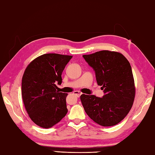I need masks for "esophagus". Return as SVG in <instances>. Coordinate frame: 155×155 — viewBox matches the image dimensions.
Listing matches in <instances>:
<instances>
[{"mask_svg": "<svg viewBox=\"0 0 155 155\" xmlns=\"http://www.w3.org/2000/svg\"><path fill=\"white\" fill-rule=\"evenodd\" d=\"M73 94H74L75 96H77L78 97H80V96L81 95V94H82V93H81L80 91H75V92H74V93H73Z\"/></svg>", "mask_w": 155, "mask_h": 155, "instance_id": "1", "label": "esophagus"}]
</instances>
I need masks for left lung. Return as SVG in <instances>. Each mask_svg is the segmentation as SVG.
<instances>
[{
  "label": "left lung",
  "instance_id": "obj_1",
  "mask_svg": "<svg viewBox=\"0 0 155 155\" xmlns=\"http://www.w3.org/2000/svg\"><path fill=\"white\" fill-rule=\"evenodd\" d=\"M83 57L94 70L97 84L102 86L105 93L102 98L82 94L80 99L84 109L99 125H116L128 114L135 99V83L129 62L122 54L109 50Z\"/></svg>",
  "mask_w": 155,
  "mask_h": 155
}]
</instances>
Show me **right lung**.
Listing matches in <instances>:
<instances>
[{
  "instance_id": "1",
  "label": "right lung",
  "mask_w": 155,
  "mask_h": 155,
  "mask_svg": "<svg viewBox=\"0 0 155 155\" xmlns=\"http://www.w3.org/2000/svg\"><path fill=\"white\" fill-rule=\"evenodd\" d=\"M72 56L45 54L34 59L24 71L21 96L32 122L48 129L61 121L68 112L67 93L56 91L62 83V73Z\"/></svg>"
}]
</instances>
